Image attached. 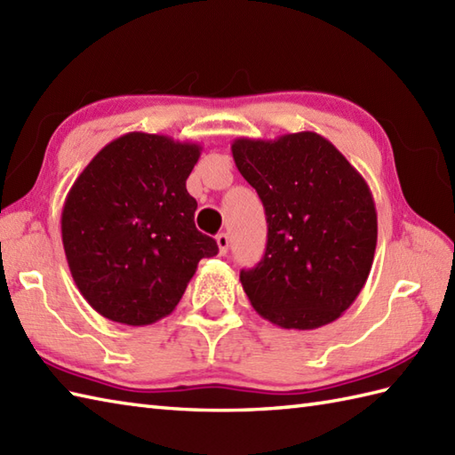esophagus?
Masks as SVG:
<instances>
[{
	"mask_svg": "<svg viewBox=\"0 0 455 455\" xmlns=\"http://www.w3.org/2000/svg\"><path fill=\"white\" fill-rule=\"evenodd\" d=\"M217 246H219V254L225 256L228 252V235L225 233L217 235Z\"/></svg>",
	"mask_w": 455,
	"mask_h": 455,
	"instance_id": "obj_1",
	"label": "esophagus"
}]
</instances>
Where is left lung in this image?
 Instances as JSON below:
<instances>
[{
	"label": "left lung",
	"instance_id": "obj_1",
	"mask_svg": "<svg viewBox=\"0 0 455 455\" xmlns=\"http://www.w3.org/2000/svg\"><path fill=\"white\" fill-rule=\"evenodd\" d=\"M230 148L267 222L264 258L240 272L250 303L282 328L336 321L365 285L377 244L375 203L362 173L311 131L236 139Z\"/></svg>",
	"mask_w": 455,
	"mask_h": 455
}]
</instances>
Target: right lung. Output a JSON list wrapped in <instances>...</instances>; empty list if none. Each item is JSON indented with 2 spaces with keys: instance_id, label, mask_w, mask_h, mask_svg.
Masks as SVG:
<instances>
[{
  "instance_id": "right-lung-1",
  "label": "right lung",
  "mask_w": 455,
  "mask_h": 455,
  "mask_svg": "<svg viewBox=\"0 0 455 455\" xmlns=\"http://www.w3.org/2000/svg\"><path fill=\"white\" fill-rule=\"evenodd\" d=\"M201 147L129 132L103 147L68 191L62 244L68 267L95 311L144 326L168 316L201 258L219 252L196 228L186 181Z\"/></svg>"
}]
</instances>
